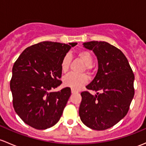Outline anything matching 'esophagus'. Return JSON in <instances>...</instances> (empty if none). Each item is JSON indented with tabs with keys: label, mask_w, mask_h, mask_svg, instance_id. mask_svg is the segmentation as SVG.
Wrapping results in <instances>:
<instances>
[{
	"label": "esophagus",
	"mask_w": 146,
	"mask_h": 146,
	"mask_svg": "<svg viewBox=\"0 0 146 146\" xmlns=\"http://www.w3.org/2000/svg\"><path fill=\"white\" fill-rule=\"evenodd\" d=\"M76 92H78L76 91V90H73V89H71V93L72 94H75V93H76Z\"/></svg>",
	"instance_id": "1"
}]
</instances>
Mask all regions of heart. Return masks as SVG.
Returning a JSON list of instances; mask_svg holds the SVG:
<instances>
[{"label":"heart","mask_w":146,"mask_h":146,"mask_svg":"<svg viewBox=\"0 0 146 146\" xmlns=\"http://www.w3.org/2000/svg\"><path fill=\"white\" fill-rule=\"evenodd\" d=\"M77 56L85 64V68L90 70L92 68L94 58L92 53L87 50H80L77 53ZM70 64V57L68 54L63 57L61 63V70L63 73L68 70ZM88 82V78L85 75L70 73L63 79V83L66 87H71L73 90H78Z\"/></svg>","instance_id":"obj_1"}]
</instances>
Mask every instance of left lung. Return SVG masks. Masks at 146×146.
I'll list each match as a JSON object with an SVG mask.
<instances>
[{"mask_svg":"<svg viewBox=\"0 0 146 146\" xmlns=\"http://www.w3.org/2000/svg\"><path fill=\"white\" fill-rule=\"evenodd\" d=\"M83 45L97 57V73L86 86L97 93H81L79 115L90 129L105 130L127 115L134 95V75L125 54L115 46L104 41H90Z\"/></svg>","mask_w":146,"mask_h":146,"instance_id":"obj_1","label":"left lung"}]
</instances>
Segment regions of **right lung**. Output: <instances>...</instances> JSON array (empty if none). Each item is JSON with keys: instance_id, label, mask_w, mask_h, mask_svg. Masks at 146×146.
<instances>
[{"instance_id": "add662e5", "label": "right lung", "mask_w": 146, "mask_h": 146, "mask_svg": "<svg viewBox=\"0 0 146 146\" xmlns=\"http://www.w3.org/2000/svg\"><path fill=\"white\" fill-rule=\"evenodd\" d=\"M77 42L44 41L26 48L14 64L10 90L17 114L36 129H46L60 119L71 94L70 87L51 92L61 84V63Z\"/></svg>"}]
</instances>
